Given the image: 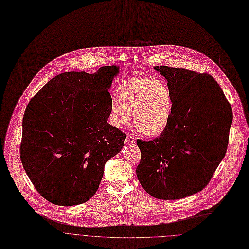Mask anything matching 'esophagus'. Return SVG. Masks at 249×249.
I'll return each mask as SVG.
<instances>
[{
  "label": "esophagus",
  "instance_id": "34e87169",
  "mask_svg": "<svg viewBox=\"0 0 249 249\" xmlns=\"http://www.w3.org/2000/svg\"><path fill=\"white\" fill-rule=\"evenodd\" d=\"M125 142H126V143H128V144H133V143L135 142V137H133V136H131V135H127Z\"/></svg>",
  "mask_w": 249,
  "mask_h": 249
}]
</instances>
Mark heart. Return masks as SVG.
I'll return each instance as SVG.
<instances>
[{"mask_svg":"<svg viewBox=\"0 0 249 249\" xmlns=\"http://www.w3.org/2000/svg\"><path fill=\"white\" fill-rule=\"evenodd\" d=\"M175 106L173 91L165 81L131 77L119 87V98L110 100V123L118 129L133 118L147 136L162 134L169 126Z\"/></svg>","mask_w":249,"mask_h":249,"instance_id":"obj_1","label":"heart"}]
</instances>
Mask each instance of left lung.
<instances>
[{
    "label": "left lung",
    "instance_id": "left-lung-1",
    "mask_svg": "<svg viewBox=\"0 0 249 249\" xmlns=\"http://www.w3.org/2000/svg\"><path fill=\"white\" fill-rule=\"evenodd\" d=\"M173 91L171 122L160 137L137 141L136 173L151 196L180 199L204 189L224 158L232 113L222 89L208 74L154 66Z\"/></svg>",
    "mask_w": 249,
    "mask_h": 249
}]
</instances>
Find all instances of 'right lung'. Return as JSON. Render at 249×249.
Returning <instances> with one entry per match:
<instances>
[{
  "label": "right lung",
  "mask_w": 249,
  "mask_h": 249,
  "mask_svg": "<svg viewBox=\"0 0 249 249\" xmlns=\"http://www.w3.org/2000/svg\"><path fill=\"white\" fill-rule=\"evenodd\" d=\"M120 66L96 73L65 72L29 102L22 121L20 158L37 192L59 206L88 201L98 191L106 162L126 135L108 122L113 79Z\"/></svg>",
  "instance_id": "1"
}]
</instances>
